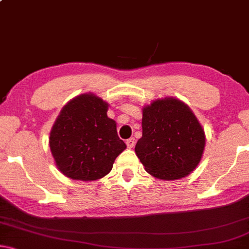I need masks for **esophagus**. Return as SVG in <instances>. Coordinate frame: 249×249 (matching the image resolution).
Returning a JSON list of instances; mask_svg holds the SVG:
<instances>
[{
    "label": "esophagus",
    "instance_id": "esophagus-1",
    "mask_svg": "<svg viewBox=\"0 0 249 249\" xmlns=\"http://www.w3.org/2000/svg\"><path fill=\"white\" fill-rule=\"evenodd\" d=\"M134 144H135V141H134V138H131V139H128V140L126 141V145H127V148H130V149H132L134 147Z\"/></svg>",
    "mask_w": 249,
    "mask_h": 249
}]
</instances>
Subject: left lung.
I'll return each mask as SVG.
<instances>
[{
  "instance_id": "1",
  "label": "left lung",
  "mask_w": 249,
  "mask_h": 249,
  "mask_svg": "<svg viewBox=\"0 0 249 249\" xmlns=\"http://www.w3.org/2000/svg\"><path fill=\"white\" fill-rule=\"evenodd\" d=\"M206 137L190 107L180 99H156L142 108V138L135 154L156 178L174 181L196 170Z\"/></svg>"
}]
</instances>
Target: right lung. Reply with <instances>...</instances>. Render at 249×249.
<instances>
[{
    "label": "right lung",
    "instance_id": "obj_1",
    "mask_svg": "<svg viewBox=\"0 0 249 249\" xmlns=\"http://www.w3.org/2000/svg\"><path fill=\"white\" fill-rule=\"evenodd\" d=\"M108 102L94 93L72 98L61 109L50 132V150L65 177L95 181L111 171L116 157L126 149L117 125L107 116Z\"/></svg>",
    "mask_w": 249,
    "mask_h": 249
}]
</instances>
